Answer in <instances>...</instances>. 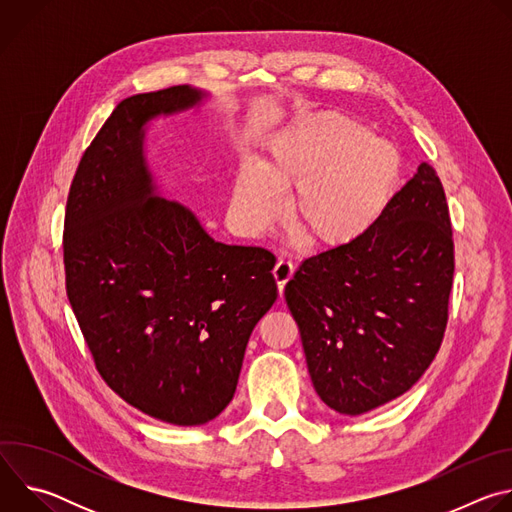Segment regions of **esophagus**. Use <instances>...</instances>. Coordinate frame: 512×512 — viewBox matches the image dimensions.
Wrapping results in <instances>:
<instances>
[{"mask_svg": "<svg viewBox=\"0 0 512 512\" xmlns=\"http://www.w3.org/2000/svg\"><path fill=\"white\" fill-rule=\"evenodd\" d=\"M273 277H275V283H277L279 294H283L285 283H287L291 277H294V265H291L289 261L279 259V261L275 263V267H273Z\"/></svg>", "mask_w": 512, "mask_h": 512, "instance_id": "1", "label": "esophagus"}]
</instances>
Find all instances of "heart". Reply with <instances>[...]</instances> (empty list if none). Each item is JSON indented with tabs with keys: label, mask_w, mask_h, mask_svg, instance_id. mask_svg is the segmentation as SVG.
Segmentation results:
<instances>
[{
	"label": "heart",
	"mask_w": 512,
	"mask_h": 512,
	"mask_svg": "<svg viewBox=\"0 0 512 512\" xmlns=\"http://www.w3.org/2000/svg\"><path fill=\"white\" fill-rule=\"evenodd\" d=\"M393 143L371 137L340 113H318L281 131L259 166H243L233 182L231 216L239 233L261 237L283 212L308 241L340 251L367 235L401 182Z\"/></svg>",
	"instance_id": "1"
}]
</instances>
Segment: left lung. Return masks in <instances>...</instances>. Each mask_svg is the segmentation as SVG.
Returning <instances> with one entry per match:
<instances>
[{"mask_svg": "<svg viewBox=\"0 0 512 512\" xmlns=\"http://www.w3.org/2000/svg\"><path fill=\"white\" fill-rule=\"evenodd\" d=\"M452 281L446 192L423 162L367 235L308 257L285 285L320 399L362 415L409 391L442 346Z\"/></svg>", "mask_w": 512, "mask_h": 512, "instance_id": "left-lung-1", "label": "left lung"}]
</instances>
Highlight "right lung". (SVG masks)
I'll return each instance as SVG.
<instances>
[{
	"mask_svg": "<svg viewBox=\"0 0 512 512\" xmlns=\"http://www.w3.org/2000/svg\"><path fill=\"white\" fill-rule=\"evenodd\" d=\"M188 85L123 99L85 150L64 214L66 296L103 381L172 425L233 399L255 324L277 300L275 257L218 243L156 194L143 127L198 105Z\"/></svg>",
	"mask_w": 512,
	"mask_h": 512,
	"instance_id": "right-lung-1",
	"label": "right lung"
}]
</instances>
